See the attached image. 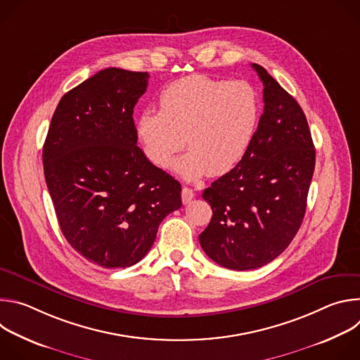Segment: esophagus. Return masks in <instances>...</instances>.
I'll return each instance as SVG.
<instances>
[{
    "mask_svg": "<svg viewBox=\"0 0 360 360\" xmlns=\"http://www.w3.org/2000/svg\"><path fill=\"white\" fill-rule=\"evenodd\" d=\"M193 196H195V193L191 188H188V186L182 188V202H184V205L189 203L193 199Z\"/></svg>",
    "mask_w": 360,
    "mask_h": 360,
    "instance_id": "34e87169",
    "label": "esophagus"
}]
</instances>
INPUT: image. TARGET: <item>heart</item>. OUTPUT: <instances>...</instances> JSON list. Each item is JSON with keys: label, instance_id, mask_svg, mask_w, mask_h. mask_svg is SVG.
I'll use <instances>...</instances> for the list:
<instances>
[{"label": "heart", "instance_id": "obj_1", "mask_svg": "<svg viewBox=\"0 0 360 360\" xmlns=\"http://www.w3.org/2000/svg\"><path fill=\"white\" fill-rule=\"evenodd\" d=\"M158 104L160 111L138 115V141L145 157L162 169L186 143L189 150L172 169L188 181L235 169L250 149L261 120V98L252 84L200 74L168 84Z\"/></svg>", "mask_w": 360, "mask_h": 360}]
</instances>
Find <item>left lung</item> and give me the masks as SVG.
I'll use <instances>...</instances> for the list:
<instances>
[{"label":"left lung","mask_w":360,"mask_h":360,"mask_svg":"<svg viewBox=\"0 0 360 360\" xmlns=\"http://www.w3.org/2000/svg\"><path fill=\"white\" fill-rule=\"evenodd\" d=\"M252 68L264 84L258 131L242 162L202 193L214 215L199 243L214 262L233 271L261 268L289 246L315 171V146L300 105L264 67Z\"/></svg>","instance_id":"obj_1"}]
</instances>
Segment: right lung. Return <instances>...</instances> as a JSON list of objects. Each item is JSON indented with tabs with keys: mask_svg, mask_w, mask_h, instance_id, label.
I'll return each mask as SVG.
<instances>
[{
	"mask_svg": "<svg viewBox=\"0 0 360 360\" xmlns=\"http://www.w3.org/2000/svg\"><path fill=\"white\" fill-rule=\"evenodd\" d=\"M148 78L107 68L72 88L42 148L45 182L65 239L105 269L139 262L164 218L182 207L181 184L136 146L132 114Z\"/></svg>",
	"mask_w": 360,
	"mask_h": 360,
	"instance_id": "obj_1",
	"label": "right lung"
}]
</instances>
